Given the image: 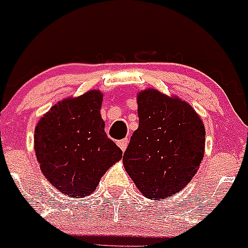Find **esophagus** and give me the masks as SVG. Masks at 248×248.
<instances>
[{
	"label": "esophagus",
	"mask_w": 248,
	"mask_h": 248,
	"mask_svg": "<svg viewBox=\"0 0 248 248\" xmlns=\"http://www.w3.org/2000/svg\"><path fill=\"white\" fill-rule=\"evenodd\" d=\"M127 143H129V140L124 139V140H121V141H118V143H117V144H118V147L121 148V149L124 152V150L126 149V147H127Z\"/></svg>",
	"instance_id": "1"
}]
</instances>
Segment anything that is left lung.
<instances>
[{"label":"left lung","instance_id":"obj_1","mask_svg":"<svg viewBox=\"0 0 248 248\" xmlns=\"http://www.w3.org/2000/svg\"><path fill=\"white\" fill-rule=\"evenodd\" d=\"M139 129L124 153L125 170L144 197L163 200L185 187L197 173L205 129L187 103L156 89L137 95Z\"/></svg>","mask_w":248,"mask_h":248}]
</instances>
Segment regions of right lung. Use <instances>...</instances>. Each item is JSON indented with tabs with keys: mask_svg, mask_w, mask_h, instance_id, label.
Masks as SVG:
<instances>
[{
	"mask_svg": "<svg viewBox=\"0 0 248 248\" xmlns=\"http://www.w3.org/2000/svg\"><path fill=\"white\" fill-rule=\"evenodd\" d=\"M101 103L99 91L64 99L35 126L34 150L40 170L48 183L69 197L91 195L106 170L122 159V149L105 132Z\"/></svg>",
	"mask_w": 248,
	"mask_h": 248,
	"instance_id": "add662e5",
	"label": "right lung"
}]
</instances>
